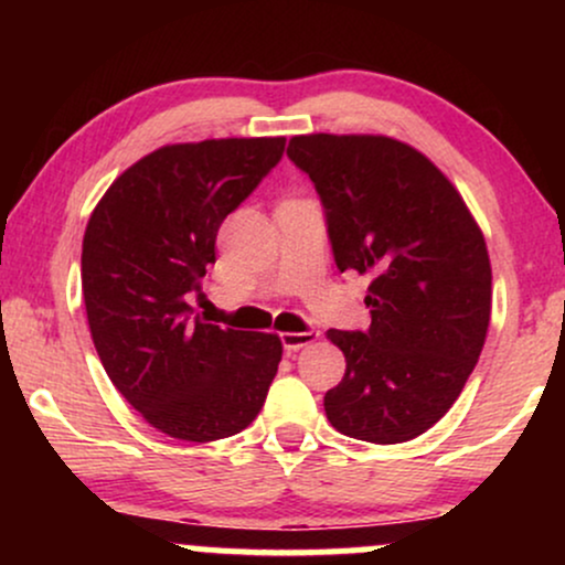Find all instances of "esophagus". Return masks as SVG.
Returning <instances> with one entry per match:
<instances>
[{"mask_svg": "<svg viewBox=\"0 0 565 565\" xmlns=\"http://www.w3.org/2000/svg\"><path fill=\"white\" fill-rule=\"evenodd\" d=\"M319 340V332H284L281 334V345L284 350H300L305 345H310V342Z\"/></svg>", "mask_w": 565, "mask_h": 565, "instance_id": "obj_1", "label": "esophagus"}]
</instances>
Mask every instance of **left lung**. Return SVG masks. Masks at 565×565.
Wrapping results in <instances>:
<instances>
[{
  "instance_id": "1",
  "label": "left lung",
  "mask_w": 565,
  "mask_h": 565,
  "mask_svg": "<svg viewBox=\"0 0 565 565\" xmlns=\"http://www.w3.org/2000/svg\"><path fill=\"white\" fill-rule=\"evenodd\" d=\"M289 159L327 210L340 270L372 276L366 332L329 329L345 377L323 395L334 430L404 444L449 412L491 319L486 238L451 180L387 135H295Z\"/></svg>"
}]
</instances>
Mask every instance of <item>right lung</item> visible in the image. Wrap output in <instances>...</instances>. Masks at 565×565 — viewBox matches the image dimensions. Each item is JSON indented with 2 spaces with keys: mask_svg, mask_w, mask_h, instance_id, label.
Wrapping results in <instances>:
<instances>
[{
  "mask_svg": "<svg viewBox=\"0 0 565 565\" xmlns=\"http://www.w3.org/2000/svg\"><path fill=\"white\" fill-rule=\"evenodd\" d=\"M284 142L161 146L121 172L89 215L82 295L95 350L116 391L170 438L242 433L278 372V334L206 323L188 295L215 263L223 220L278 164Z\"/></svg>",
  "mask_w": 565,
  "mask_h": 565,
  "instance_id": "1",
  "label": "right lung"
}]
</instances>
